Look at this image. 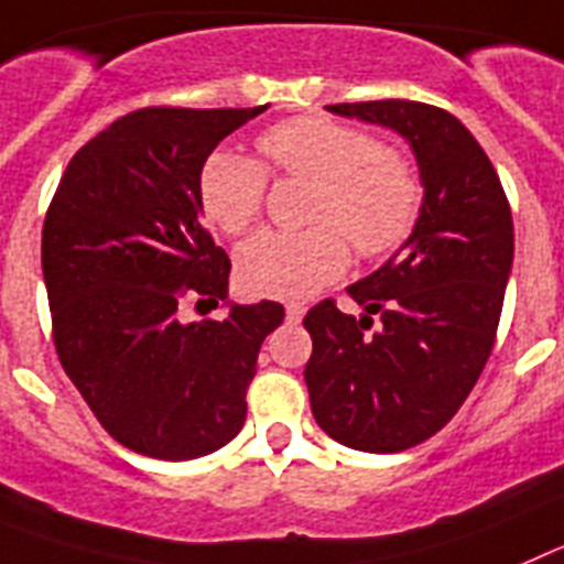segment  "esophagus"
Wrapping results in <instances>:
<instances>
[{"label": "esophagus", "mask_w": 564, "mask_h": 564, "mask_svg": "<svg viewBox=\"0 0 564 564\" xmlns=\"http://www.w3.org/2000/svg\"><path fill=\"white\" fill-rule=\"evenodd\" d=\"M303 303H286V321L289 323H301V317H303Z\"/></svg>", "instance_id": "1"}]
</instances>
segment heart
<instances>
[{"mask_svg":"<svg viewBox=\"0 0 564 564\" xmlns=\"http://www.w3.org/2000/svg\"><path fill=\"white\" fill-rule=\"evenodd\" d=\"M269 170L310 181V229L263 232L241 247L235 272L249 295L301 301L343 275L349 240L357 254L398 249L417 224L423 178L409 155L326 116H297L258 139ZM269 178L261 164L218 150L200 166V209L227 235L261 218Z\"/></svg>","mask_w":564,"mask_h":564,"instance_id":"1","label":"heart"}]
</instances>
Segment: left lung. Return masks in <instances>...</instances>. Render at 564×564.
<instances>
[{"label":"left lung","mask_w":564,"mask_h":564,"mask_svg":"<svg viewBox=\"0 0 564 564\" xmlns=\"http://www.w3.org/2000/svg\"><path fill=\"white\" fill-rule=\"evenodd\" d=\"M398 130L417 155L425 198L403 252L349 286L366 315L312 306V414L332 440L394 454L434 437L471 394L497 340L513 261L506 189L452 112L405 99L329 105ZM381 329L368 335L370 315Z\"/></svg>","instance_id":"1"}]
</instances>
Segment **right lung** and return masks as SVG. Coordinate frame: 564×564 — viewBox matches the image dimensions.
Masks as SVG:
<instances>
[{
  "instance_id": "add662e5",
  "label": "right lung",
  "mask_w": 564,
  "mask_h": 564,
  "mask_svg": "<svg viewBox=\"0 0 564 564\" xmlns=\"http://www.w3.org/2000/svg\"><path fill=\"white\" fill-rule=\"evenodd\" d=\"M261 107H141L70 159L42 227L58 364L116 443L195 459L243 429L261 343L283 306H232L229 258L200 224V166Z\"/></svg>"
}]
</instances>
